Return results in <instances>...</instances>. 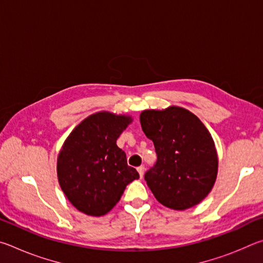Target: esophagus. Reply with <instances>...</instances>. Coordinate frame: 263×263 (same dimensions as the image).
I'll use <instances>...</instances> for the list:
<instances>
[{
    "mask_svg": "<svg viewBox=\"0 0 263 263\" xmlns=\"http://www.w3.org/2000/svg\"><path fill=\"white\" fill-rule=\"evenodd\" d=\"M137 171H138V173H139L140 177H142V175H144V172H145V167L144 166H139V167L137 168Z\"/></svg>",
    "mask_w": 263,
    "mask_h": 263,
    "instance_id": "esophagus-1",
    "label": "esophagus"
}]
</instances>
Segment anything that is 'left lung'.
I'll use <instances>...</instances> for the list:
<instances>
[{"mask_svg":"<svg viewBox=\"0 0 263 263\" xmlns=\"http://www.w3.org/2000/svg\"><path fill=\"white\" fill-rule=\"evenodd\" d=\"M140 124L158 157L145 173L154 197L174 210H185L203 201L218 171L215 142L204 124L179 106L142 111Z\"/></svg>","mask_w":263,"mask_h":263,"instance_id":"1","label":"left lung"}]
</instances>
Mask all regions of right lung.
<instances>
[{
    "instance_id": "right-lung-1",
    "label": "right lung",
    "mask_w": 263,
    "mask_h": 263,
    "mask_svg": "<svg viewBox=\"0 0 263 263\" xmlns=\"http://www.w3.org/2000/svg\"><path fill=\"white\" fill-rule=\"evenodd\" d=\"M131 123L106 111L84 119L66 139L58 157V180L69 202L89 216H103L139 174L116 144Z\"/></svg>"
}]
</instances>
